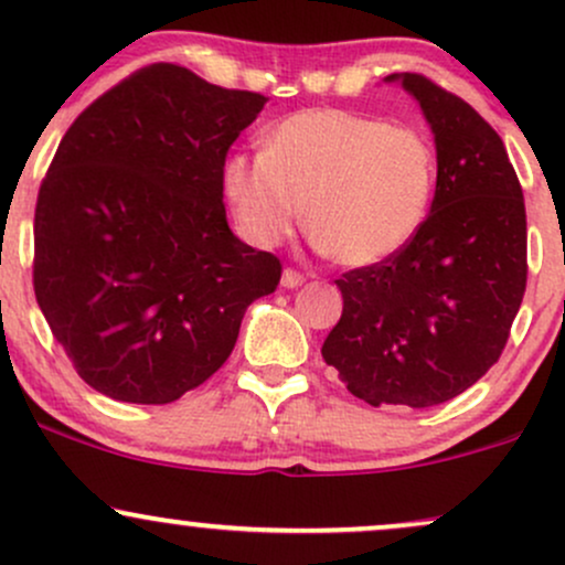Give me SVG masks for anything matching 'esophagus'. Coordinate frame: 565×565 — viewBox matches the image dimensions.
<instances>
[{
    "mask_svg": "<svg viewBox=\"0 0 565 565\" xmlns=\"http://www.w3.org/2000/svg\"><path fill=\"white\" fill-rule=\"evenodd\" d=\"M305 284V276L302 274H297V270H291V268H287L281 274V287L284 289H297V287H302Z\"/></svg>",
    "mask_w": 565,
    "mask_h": 565,
    "instance_id": "esophagus-1",
    "label": "esophagus"
}]
</instances>
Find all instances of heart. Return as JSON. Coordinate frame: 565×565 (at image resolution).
I'll return each mask as SVG.
<instances>
[{"label":"heart","instance_id":"b5f03b06","mask_svg":"<svg viewBox=\"0 0 565 565\" xmlns=\"http://www.w3.org/2000/svg\"><path fill=\"white\" fill-rule=\"evenodd\" d=\"M436 151L423 132L380 116L310 108L284 119L257 153L225 161V193L257 246L287 238L302 220L316 244L350 268L408 246L436 193Z\"/></svg>","mask_w":565,"mask_h":565}]
</instances>
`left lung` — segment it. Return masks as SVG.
Listing matches in <instances>:
<instances>
[{
    "instance_id": "8db88e82",
    "label": "left lung",
    "mask_w": 565,
    "mask_h": 565,
    "mask_svg": "<svg viewBox=\"0 0 565 565\" xmlns=\"http://www.w3.org/2000/svg\"><path fill=\"white\" fill-rule=\"evenodd\" d=\"M436 140L430 215L391 260L337 281L342 316L321 355L355 398L427 408L497 364L526 291V206L504 142L462 97L391 74Z\"/></svg>"
}]
</instances>
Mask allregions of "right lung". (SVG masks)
<instances>
[{
    "label": "right lung",
    "instance_id": "add662e5",
    "mask_svg": "<svg viewBox=\"0 0 565 565\" xmlns=\"http://www.w3.org/2000/svg\"><path fill=\"white\" fill-rule=\"evenodd\" d=\"M268 97L159 63L63 135L34 215V291L79 377L127 404L210 380L281 263L231 231L223 167Z\"/></svg>",
    "mask_w": 565,
    "mask_h": 565
}]
</instances>
